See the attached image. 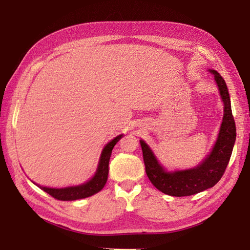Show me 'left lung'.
I'll return each instance as SVG.
<instances>
[{"instance_id": "left-lung-1", "label": "left lung", "mask_w": 250, "mask_h": 250, "mask_svg": "<svg viewBox=\"0 0 250 250\" xmlns=\"http://www.w3.org/2000/svg\"><path fill=\"white\" fill-rule=\"evenodd\" d=\"M225 104L222 124L215 146L200 165L186 170L167 171L144 140H140L146 176L157 190L171 196H189L212 188L221 179L231 159L236 127L232 115L231 100L227 84L216 70H209Z\"/></svg>"}]
</instances>
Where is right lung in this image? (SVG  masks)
<instances>
[{
  "label": "right lung",
  "instance_id": "1",
  "mask_svg": "<svg viewBox=\"0 0 250 250\" xmlns=\"http://www.w3.org/2000/svg\"><path fill=\"white\" fill-rule=\"evenodd\" d=\"M123 137V135H119L112 139L110 142L105 145L103 152H101L100 160L98 167H97L96 174L90 180L83 183V185L75 186V187H67L61 188V189H56V188H47L37 185L40 189H42L44 192L48 193L56 200L59 201H75L81 200V198L89 197L91 195L96 194L99 191L103 190L106 180H108V174H109V162L112 150H113L114 146L118 144V141Z\"/></svg>",
  "mask_w": 250,
  "mask_h": 250
}]
</instances>
